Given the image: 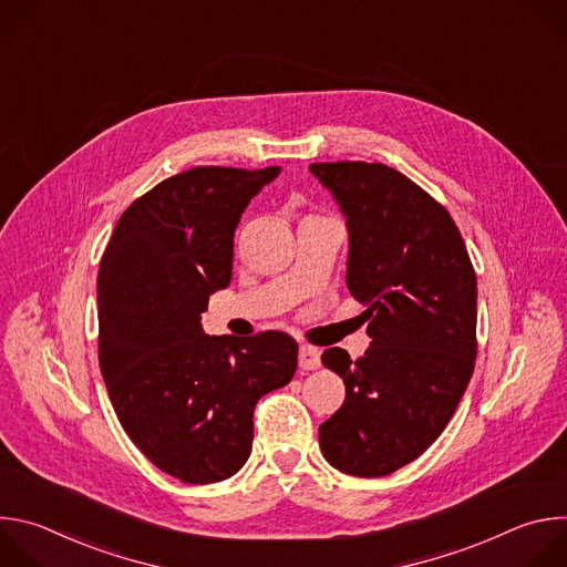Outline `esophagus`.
<instances>
[{
  "mask_svg": "<svg viewBox=\"0 0 567 567\" xmlns=\"http://www.w3.org/2000/svg\"><path fill=\"white\" fill-rule=\"evenodd\" d=\"M298 365L302 370L320 368V350L311 348V346H300V350H298Z\"/></svg>",
  "mask_w": 567,
  "mask_h": 567,
  "instance_id": "1",
  "label": "esophagus"
}]
</instances>
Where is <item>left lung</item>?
Returning <instances> with one entry per match:
<instances>
[{
    "instance_id": "8db88e82",
    "label": "left lung",
    "mask_w": 567,
    "mask_h": 567,
    "mask_svg": "<svg viewBox=\"0 0 567 567\" xmlns=\"http://www.w3.org/2000/svg\"><path fill=\"white\" fill-rule=\"evenodd\" d=\"M346 215L348 289L365 305L368 352L328 348L343 406L318 429L326 460L381 477L420 457L446 429L477 354V282L464 239L426 190L383 164H311Z\"/></svg>"
}]
</instances>
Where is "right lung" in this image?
I'll return each instance as SVG.
<instances>
[{"label": "right lung", "mask_w": 567, "mask_h": 567, "mask_svg": "<svg viewBox=\"0 0 567 567\" xmlns=\"http://www.w3.org/2000/svg\"><path fill=\"white\" fill-rule=\"evenodd\" d=\"M280 166H197L121 215L99 271V361L116 417L161 471L210 484L251 455L254 411L287 385L298 343L285 332L208 337V296L233 276V235Z\"/></svg>", "instance_id": "obj_1"}]
</instances>
